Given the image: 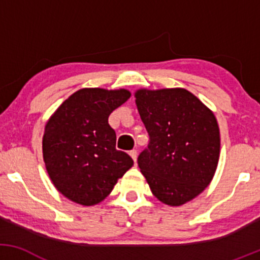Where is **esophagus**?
<instances>
[{
	"label": "esophagus",
	"mask_w": 260,
	"mask_h": 260,
	"mask_svg": "<svg viewBox=\"0 0 260 260\" xmlns=\"http://www.w3.org/2000/svg\"><path fill=\"white\" fill-rule=\"evenodd\" d=\"M129 155H131V157L133 159L134 164H137V156H138V154H137V150H131Z\"/></svg>",
	"instance_id": "obj_1"
}]
</instances>
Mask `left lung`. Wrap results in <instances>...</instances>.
<instances>
[{
    "label": "left lung",
    "instance_id": "left-lung-1",
    "mask_svg": "<svg viewBox=\"0 0 260 260\" xmlns=\"http://www.w3.org/2000/svg\"><path fill=\"white\" fill-rule=\"evenodd\" d=\"M134 98L150 138L138 156L140 172L161 203L180 207L201 194L215 175L220 156L215 115L183 88L138 89Z\"/></svg>",
    "mask_w": 260,
    "mask_h": 260
}]
</instances>
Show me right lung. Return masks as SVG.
<instances>
[{
  "label": "right lung",
  "instance_id": "obj_1",
  "mask_svg": "<svg viewBox=\"0 0 260 260\" xmlns=\"http://www.w3.org/2000/svg\"><path fill=\"white\" fill-rule=\"evenodd\" d=\"M127 89L83 88L73 92L45 124V168L56 189L77 204H99L133 166L116 150L109 116L129 99Z\"/></svg>",
  "mask_w": 260,
  "mask_h": 260
}]
</instances>
